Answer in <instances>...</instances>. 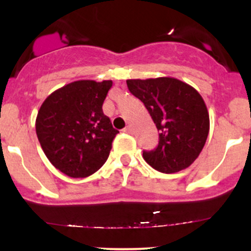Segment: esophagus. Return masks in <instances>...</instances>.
I'll list each match as a JSON object with an SVG mask.
<instances>
[{"mask_svg":"<svg viewBox=\"0 0 251 251\" xmlns=\"http://www.w3.org/2000/svg\"><path fill=\"white\" fill-rule=\"evenodd\" d=\"M124 132H127V133H132V132H133V129H132L131 126H126V127L124 128Z\"/></svg>","mask_w":251,"mask_h":251,"instance_id":"34e87169","label":"esophagus"}]
</instances>
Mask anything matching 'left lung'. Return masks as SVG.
<instances>
[{
  "mask_svg": "<svg viewBox=\"0 0 251 251\" xmlns=\"http://www.w3.org/2000/svg\"><path fill=\"white\" fill-rule=\"evenodd\" d=\"M134 97L145 105L159 132L153 151H144L145 162L163 174L189 168L205 145L210 119L203 98L176 77L126 80Z\"/></svg>",
  "mask_w": 251,
  "mask_h": 251,
  "instance_id": "1",
  "label": "left lung"
}]
</instances>
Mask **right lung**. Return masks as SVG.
<instances>
[{"instance_id": "add662e5", "label": "right lung", "mask_w": 251, "mask_h": 251, "mask_svg": "<svg viewBox=\"0 0 251 251\" xmlns=\"http://www.w3.org/2000/svg\"><path fill=\"white\" fill-rule=\"evenodd\" d=\"M112 80H77L46 98L35 128L46 157L62 174L85 178L107 160L119 133L102 112Z\"/></svg>"}]
</instances>
